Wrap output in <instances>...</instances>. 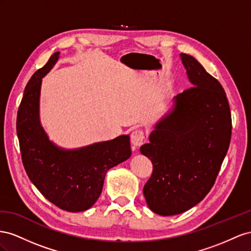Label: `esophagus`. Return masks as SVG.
<instances>
[{"instance_id": "obj_1", "label": "esophagus", "mask_w": 251, "mask_h": 251, "mask_svg": "<svg viewBox=\"0 0 251 251\" xmlns=\"http://www.w3.org/2000/svg\"><path fill=\"white\" fill-rule=\"evenodd\" d=\"M131 143L132 145L135 147H139L143 144V142H144V139H145V134H144V131H143L142 129H135L132 131L131 135Z\"/></svg>"}]
</instances>
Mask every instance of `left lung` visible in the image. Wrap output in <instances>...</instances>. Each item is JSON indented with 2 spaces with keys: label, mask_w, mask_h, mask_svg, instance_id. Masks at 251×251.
Returning a JSON list of instances; mask_svg holds the SVG:
<instances>
[{
  "label": "left lung",
  "mask_w": 251,
  "mask_h": 251,
  "mask_svg": "<svg viewBox=\"0 0 251 251\" xmlns=\"http://www.w3.org/2000/svg\"><path fill=\"white\" fill-rule=\"evenodd\" d=\"M191 87L174 98V108L154 126L140 151L152 163L143 193L160 216L200 203L216 182L231 139L224 88L193 56L181 53Z\"/></svg>",
  "instance_id": "left-lung-1"
}]
</instances>
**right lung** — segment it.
<instances>
[{"label": "right lung", "mask_w": 251, "mask_h": 251, "mask_svg": "<svg viewBox=\"0 0 251 251\" xmlns=\"http://www.w3.org/2000/svg\"><path fill=\"white\" fill-rule=\"evenodd\" d=\"M60 52L35 71L27 83L17 117L21 155L28 177L49 202L78 212L89 209L102 192L106 173L131 155L129 135L66 150L50 142L40 123L42 77L53 67Z\"/></svg>", "instance_id": "add662e5"}]
</instances>
